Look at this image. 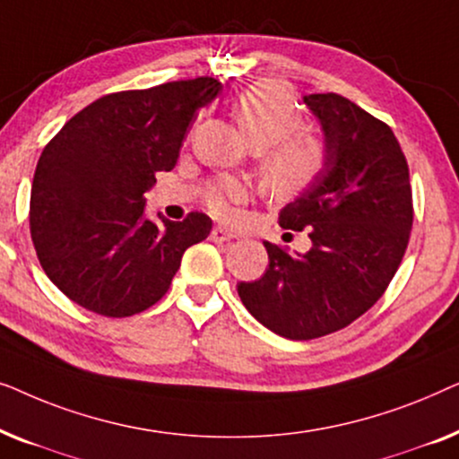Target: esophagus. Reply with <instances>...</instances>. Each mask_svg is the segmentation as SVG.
<instances>
[{
	"mask_svg": "<svg viewBox=\"0 0 459 459\" xmlns=\"http://www.w3.org/2000/svg\"><path fill=\"white\" fill-rule=\"evenodd\" d=\"M231 238H234V231H230L228 228H212L211 231V240L212 242H230Z\"/></svg>",
	"mask_w": 459,
	"mask_h": 459,
	"instance_id": "1",
	"label": "esophagus"
}]
</instances>
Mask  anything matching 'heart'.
Returning <instances> with one entry per match:
<instances>
[{"label": "heart", "instance_id": "obj_1", "mask_svg": "<svg viewBox=\"0 0 459 459\" xmlns=\"http://www.w3.org/2000/svg\"><path fill=\"white\" fill-rule=\"evenodd\" d=\"M236 118L250 146L261 150V178L278 196H300L322 179L330 150L322 135L303 129V110L290 90L280 83H255L234 100ZM248 198V186L236 178H219L204 190L211 212L228 217L231 204Z\"/></svg>", "mask_w": 459, "mask_h": 459}]
</instances>
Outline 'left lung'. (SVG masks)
Masks as SVG:
<instances>
[{
  "label": "left lung",
  "instance_id": "obj_1",
  "mask_svg": "<svg viewBox=\"0 0 459 459\" xmlns=\"http://www.w3.org/2000/svg\"><path fill=\"white\" fill-rule=\"evenodd\" d=\"M305 104L324 127L328 169L280 212L284 230L303 231L311 250L290 255L263 242L269 267L240 281L238 294L259 322L290 341L347 328L391 284L413 223L410 167L393 129L338 93Z\"/></svg>",
  "mask_w": 459,
  "mask_h": 459
}]
</instances>
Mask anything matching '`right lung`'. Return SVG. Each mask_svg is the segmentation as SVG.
Instances as JSON below:
<instances>
[{
  "label": "right lung",
  "instance_id": "1",
  "mask_svg": "<svg viewBox=\"0 0 459 459\" xmlns=\"http://www.w3.org/2000/svg\"><path fill=\"white\" fill-rule=\"evenodd\" d=\"M221 91L196 77L106 93L48 142L30 186L29 228L48 278L98 316L129 317L165 297L181 256L211 234L204 212L156 225L143 215L196 110Z\"/></svg>",
  "mask_w": 459,
  "mask_h": 459
}]
</instances>
